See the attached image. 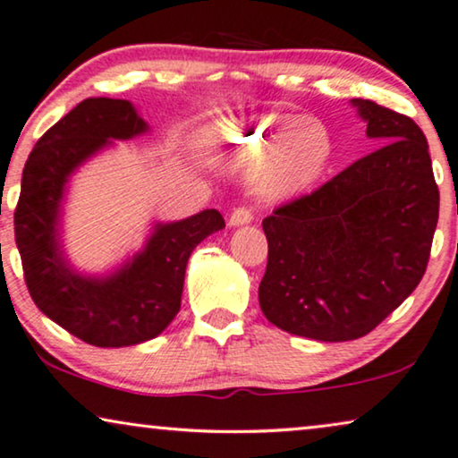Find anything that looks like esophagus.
<instances>
[{"label": "esophagus", "mask_w": 458, "mask_h": 458, "mask_svg": "<svg viewBox=\"0 0 458 458\" xmlns=\"http://www.w3.org/2000/svg\"><path fill=\"white\" fill-rule=\"evenodd\" d=\"M251 219H253L251 209H247V207H236V209L230 213L228 224L230 225H245V224H251Z\"/></svg>", "instance_id": "1"}]
</instances>
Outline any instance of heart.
Returning <instances> with one entry per match:
<instances>
[{
	"label": "heart",
	"instance_id": "1",
	"mask_svg": "<svg viewBox=\"0 0 458 458\" xmlns=\"http://www.w3.org/2000/svg\"><path fill=\"white\" fill-rule=\"evenodd\" d=\"M211 131L213 146L233 161H261L258 191L267 200H283L308 191L331 157L328 131L312 119L258 114L224 119Z\"/></svg>",
	"mask_w": 458,
	"mask_h": 458
}]
</instances>
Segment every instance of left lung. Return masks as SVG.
Here are the masks:
<instances>
[{"mask_svg": "<svg viewBox=\"0 0 458 458\" xmlns=\"http://www.w3.org/2000/svg\"><path fill=\"white\" fill-rule=\"evenodd\" d=\"M352 105L379 148L261 222V312L283 331L318 341L364 337L417 289L440 213L420 127L377 102Z\"/></svg>", "mask_w": 458, "mask_h": 458, "instance_id": "1", "label": "left lung"}]
</instances>
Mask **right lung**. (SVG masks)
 Wrapping results in <instances>:
<instances>
[{"label":"right lung","instance_id":"right-lung-1","mask_svg":"<svg viewBox=\"0 0 458 458\" xmlns=\"http://www.w3.org/2000/svg\"><path fill=\"white\" fill-rule=\"evenodd\" d=\"M148 130L131 102L88 98L52 125L24 163L14 211L24 283L47 318L96 347H125L165 331L180 312L186 264L194 247L224 228L222 213L205 209L157 224L144 249L106 276L72 270L60 242L66 182L89 157Z\"/></svg>","mask_w":458,"mask_h":458}]
</instances>
